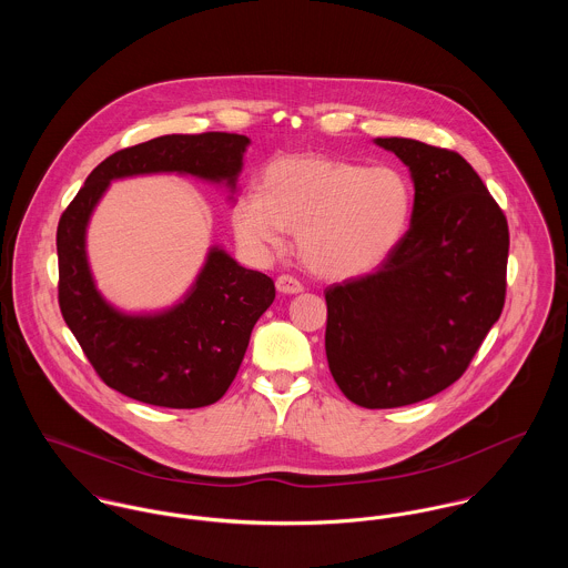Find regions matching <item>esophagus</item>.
I'll list each match as a JSON object with an SVG mask.
<instances>
[{"instance_id":"1","label":"esophagus","mask_w":568,"mask_h":568,"mask_svg":"<svg viewBox=\"0 0 568 568\" xmlns=\"http://www.w3.org/2000/svg\"><path fill=\"white\" fill-rule=\"evenodd\" d=\"M275 286H277V291L284 293V295H297V293L304 291L302 282L295 280L293 275H280V277L275 280Z\"/></svg>"}]
</instances>
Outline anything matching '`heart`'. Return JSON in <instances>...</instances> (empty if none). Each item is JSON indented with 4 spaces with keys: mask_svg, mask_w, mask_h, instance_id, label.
<instances>
[{
    "mask_svg": "<svg viewBox=\"0 0 568 568\" xmlns=\"http://www.w3.org/2000/svg\"><path fill=\"white\" fill-rule=\"evenodd\" d=\"M413 187L398 168L324 155L271 163L262 192L236 201V239L255 255L297 234L302 262L325 280H354L378 268L405 236Z\"/></svg>",
    "mask_w": 568,
    "mask_h": 568,
    "instance_id": "1",
    "label": "heart"
}]
</instances>
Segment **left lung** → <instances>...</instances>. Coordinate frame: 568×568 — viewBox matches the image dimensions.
Segmentation results:
<instances>
[{"label":"left lung","mask_w":568,"mask_h":568,"mask_svg":"<svg viewBox=\"0 0 568 568\" xmlns=\"http://www.w3.org/2000/svg\"><path fill=\"white\" fill-rule=\"evenodd\" d=\"M374 142L410 172V225L376 273L325 291V356L347 400L396 408L468 369L505 304L509 232L459 153L406 138Z\"/></svg>","instance_id":"obj_1"}]
</instances>
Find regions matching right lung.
Wrapping results in <instances>:
<instances>
[{
  "mask_svg": "<svg viewBox=\"0 0 568 568\" xmlns=\"http://www.w3.org/2000/svg\"><path fill=\"white\" fill-rule=\"evenodd\" d=\"M246 135H163L124 149L91 170L57 230L59 306L95 374L144 405L199 408L225 396L239 374L255 322L275 284L212 246L183 300L160 313L129 315L95 288L87 260L89 219L115 179L176 172L236 192ZM234 199V196H232Z\"/></svg>",
  "mask_w": 568,
  "mask_h": 568,
  "instance_id": "add662e5",
  "label": "right lung"
}]
</instances>
